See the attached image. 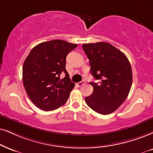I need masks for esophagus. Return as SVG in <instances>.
<instances>
[{"label":"esophagus","instance_id":"esophagus-1","mask_svg":"<svg viewBox=\"0 0 153 153\" xmlns=\"http://www.w3.org/2000/svg\"><path fill=\"white\" fill-rule=\"evenodd\" d=\"M85 82L84 80H82V81H80V82L77 83V85H78V86H81V85H84Z\"/></svg>","mask_w":153,"mask_h":153}]
</instances>
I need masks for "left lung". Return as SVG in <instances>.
<instances>
[{
  "label": "left lung",
  "instance_id": "obj_1",
  "mask_svg": "<svg viewBox=\"0 0 153 153\" xmlns=\"http://www.w3.org/2000/svg\"><path fill=\"white\" fill-rule=\"evenodd\" d=\"M90 60L91 74L99 84L91 82L92 94L85 98L86 104L100 114H109L121 106L130 92L132 70L123 52L107 42L82 44Z\"/></svg>",
  "mask_w": 153,
  "mask_h": 153
}]
</instances>
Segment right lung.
<instances>
[{"label":"right lung","instance_id":"1","mask_svg":"<svg viewBox=\"0 0 153 153\" xmlns=\"http://www.w3.org/2000/svg\"><path fill=\"white\" fill-rule=\"evenodd\" d=\"M77 46L55 39L42 42L31 50L23 64L22 81L28 97L38 108L51 111L67 102L75 83L65 70V61ZM62 73L66 76L61 79Z\"/></svg>","mask_w":153,"mask_h":153}]
</instances>
